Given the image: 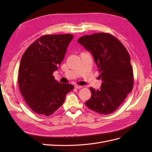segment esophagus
I'll return each instance as SVG.
<instances>
[{
  "instance_id": "1",
  "label": "esophagus",
  "mask_w": 152,
  "mask_h": 152,
  "mask_svg": "<svg viewBox=\"0 0 152 152\" xmlns=\"http://www.w3.org/2000/svg\"><path fill=\"white\" fill-rule=\"evenodd\" d=\"M75 89H81L82 88V86H79V85H76V86H75Z\"/></svg>"
}]
</instances>
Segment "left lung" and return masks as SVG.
<instances>
[{"mask_svg": "<svg viewBox=\"0 0 152 152\" xmlns=\"http://www.w3.org/2000/svg\"><path fill=\"white\" fill-rule=\"evenodd\" d=\"M78 42L93 54L102 80L99 89L90 87L91 97L86 105L96 113H112L132 90L134 75L129 54L120 40L108 33L84 35Z\"/></svg>", "mask_w": 152, "mask_h": 152, "instance_id": "8db88e82", "label": "left lung"}]
</instances>
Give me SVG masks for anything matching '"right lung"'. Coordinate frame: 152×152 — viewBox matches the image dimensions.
Returning a JSON list of instances; mask_svg holds the SVG:
<instances>
[{"label":"right lung","mask_w":152,"mask_h":152,"mask_svg":"<svg viewBox=\"0 0 152 152\" xmlns=\"http://www.w3.org/2000/svg\"><path fill=\"white\" fill-rule=\"evenodd\" d=\"M73 35H44L26 49L21 58L18 84L27 105L35 113L49 116L63 104L73 90L70 84L59 83L53 72L65 58Z\"/></svg>","instance_id":"1"}]
</instances>
